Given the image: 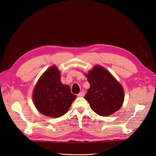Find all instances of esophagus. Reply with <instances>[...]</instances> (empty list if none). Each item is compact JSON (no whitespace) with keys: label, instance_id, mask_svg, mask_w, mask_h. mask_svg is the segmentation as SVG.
I'll return each instance as SVG.
<instances>
[{"label":"esophagus","instance_id":"esophagus-1","mask_svg":"<svg viewBox=\"0 0 156 156\" xmlns=\"http://www.w3.org/2000/svg\"><path fill=\"white\" fill-rule=\"evenodd\" d=\"M79 97H83L84 96V92H80L78 95H77Z\"/></svg>","mask_w":156,"mask_h":156}]
</instances>
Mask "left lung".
Listing matches in <instances>:
<instances>
[{
	"mask_svg": "<svg viewBox=\"0 0 156 156\" xmlns=\"http://www.w3.org/2000/svg\"><path fill=\"white\" fill-rule=\"evenodd\" d=\"M90 83L84 99L93 111L102 116H109L122 107L124 100L123 87L110 72L100 66L85 74Z\"/></svg>",
	"mask_w": 156,
	"mask_h": 156,
	"instance_id": "left-lung-1",
	"label": "left lung"
}]
</instances>
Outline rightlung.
I'll return each instance as SVG.
<instances>
[{"label":"right lung","mask_w":156,"mask_h":156,"mask_svg":"<svg viewBox=\"0 0 156 156\" xmlns=\"http://www.w3.org/2000/svg\"><path fill=\"white\" fill-rule=\"evenodd\" d=\"M76 95L72 94L69 86L60 81V72L55 66L41 75L33 91L34 105L45 116L58 118L69 108Z\"/></svg>","instance_id":"1"}]
</instances>
